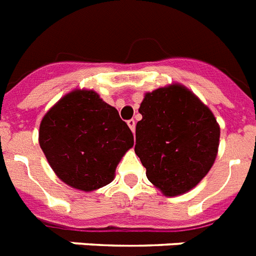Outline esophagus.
<instances>
[{
	"label": "esophagus",
	"mask_w": 256,
	"mask_h": 256,
	"mask_svg": "<svg viewBox=\"0 0 256 256\" xmlns=\"http://www.w3.org/2000/svg\"><path fill=\"white\" fill-rule=\"evenodd\" d=\"M126 124H128V126H130V130H132V132H134V130H136V122H134L133 119H130L126 122Z\"/></svg>",
	"instance_id": "obj_1"
}]
</instances>
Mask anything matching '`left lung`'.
Returning a JSON list of instances; mask_svg holds the SVG:
<instances>
[{"mask_svg": "<svg viewBox=\"0 0 256 256\" xmlns=\"http://www.w3.org/2000/svg\"><path fill=\"white\" fill-rule=\"evenodd\" d=\"M134 152L148 179L166 196L194 188L216 160L220 126L212 111L180 85L145 94Z\"/></svg>", "mask_w": 256, "mask_h": 256, "instance_id": "obj_1", "label": "left lung"}]
</instances>
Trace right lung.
<instances>
[{
    "instance_id": "right-lung-1",
    "label": "right lung",
    "mask_w": 256,
    "mask_h": 256,
    "mask_svg": "<svg viewBox=\"0 0 256 256\" xmlns=\"http://www.w3.org/2000/svg\"><path fill=\"white\" fill-rule=\"evenodd\" d=\"M39 144L61 180L88 192L112 180L119 161L133 146V134L118 110L96 92L74 90L46 114Z\"/></svg>"
}]
</instances>
